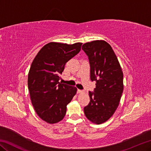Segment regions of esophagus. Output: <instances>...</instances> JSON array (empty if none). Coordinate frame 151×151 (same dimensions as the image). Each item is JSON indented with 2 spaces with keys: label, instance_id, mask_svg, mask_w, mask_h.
Segmentation results:
<instances>
[{
  "label": "esophagus",
  "instance_id": "esophagus-1",
  "mask_svg": "<svg viewBox=\"0 0 151 151\" xmlns=\"http://www.w3.org/2000/svg\"><path fill=\"white\" fill-rule=\"evenodd\" d=\"M77 93H83V91L80 90V89H77Z\"/></svg>",
  "mask_w": 151,
  "mask_h": 151
}]
</instances>
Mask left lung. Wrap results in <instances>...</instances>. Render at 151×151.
Wrapping results in <instances>:
<instances>
[{"label": "left lung", "mask_w": 151, "mask_h": 151, "mask_svg": "<svg viewBox=\"0 0 151 151\" xmlns=\"http://www.w3.org/2000/svg\"><path fill=\"white\" fill-rule=\"evenodd\" d=\"M82 49L88 56L91 80L96 82L93 92H88L90 103L84 112L89 121L100 124L111 118L119 106L123 73L111 45L104 40L86 42Z\"/></svg>", "instance_id": "obj_1"}]
</instances>
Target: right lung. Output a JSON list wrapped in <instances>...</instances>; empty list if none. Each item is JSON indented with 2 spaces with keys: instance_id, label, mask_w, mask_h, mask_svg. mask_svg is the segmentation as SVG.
Returning <instances> with one entry per match:
<instances>
[{
  "instance_id": "right-lung-1",
  "label": "right lung",
  "mask_w": 151,
  "mask_h": 151,
  "mask_svg": "<svg viewBox=\"0 0 151 151\" xmlns=\"http://www.w3.org/2000/svg\"><path fill=\"white\" fill-rule=\"evenodd\" d=\"M82 43L49 42L33 60L28 75L32 106L40 119L54 124L65 117L66 105L76 93L75 86L59 83L65 64L80 52Z\"/></svg>"
}]
</instances>
